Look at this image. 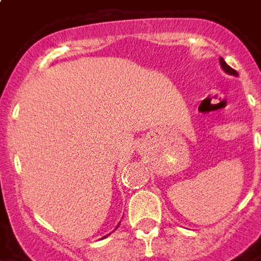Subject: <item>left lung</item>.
Instances as JSON below:
<instances>
[{
	"label": "left lung",
	"instance_id": "left-lung-1",
	"mask_svg": "<svg viewBox=\"0 0 261 261\" xmlns=\"http://www.w3.org/2000/svg\"><path fill=\"white\" fill-rule=\"evenodd\" d=\"M219 64H221V67H222V69H224L225 72H226V74H229V75H235V76H238V72H236L235 69L233 68H230L229 65L226 64V63H225V60L222 59V57H221V59H219Z\"/></svg>",
	"mask_w": 261,
	"mask_h": 261
}]
</instances>
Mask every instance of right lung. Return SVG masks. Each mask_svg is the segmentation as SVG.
Instances as JSON below:
<instances>
[{"instance_id":"1","label":"right lung","mask_w":261,"mask_h":261,"mask_svg":"<svg viewBox=\"0 0 261 261\" xmlns=\"http://www.w3.org/2000/svg\"><path fill=\"white\" fill-rule=\"evenodd\" d=\"M105 238H106V236H105Z\"/></svg>"}]
</instances>
